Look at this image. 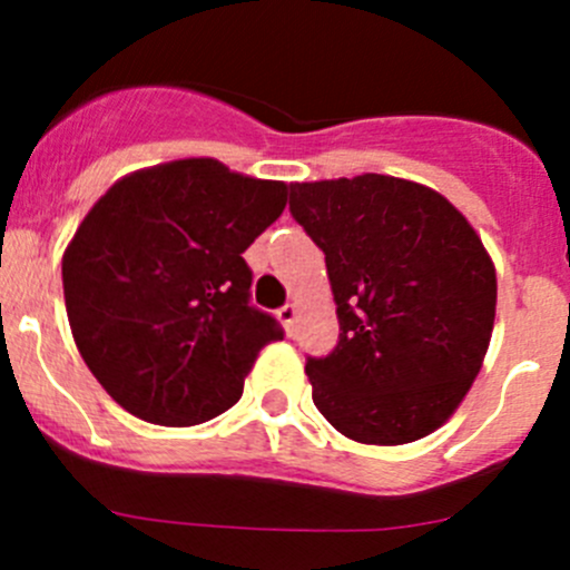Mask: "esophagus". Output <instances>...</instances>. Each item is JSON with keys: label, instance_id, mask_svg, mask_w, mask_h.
Returning <instances> with one entry per match:
<instances>
[{"label": "esophagus", "instance_id": "esophagus-1", "mask_svg": "<svg viewBox=\"0 0 570 570\" xmlns=\"http://www.w3.org/2000/svg\"><path fill=\"white\" fill-rule=\"evenodd\" d=\"M278 320L284 322V327L289 333H295V322H297V306H292V303H286L284 308L278 312Z\"/></svg>", "mask_w": 570, "mask_h": 570}]
</instances>
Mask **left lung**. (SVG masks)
<instances>
[{
    "instance_id": "left-lung-1",
    "label": "left lung",
    "mask_w": 570,
    "mask_h": 570,
    "mask_svg": "<svg viewBox=\"0 0 570 570\" xmlns=\"http://www.w3.org/2000/svg\"><path fill=\"white\" fill-rule=\"evenodd\" d=\"M289 212L325 253L338 344L308 358L312 400L358 444L435 433L480 375L497 320V267L433 187L361 174L292 184Z\"/></svg>"
}]
</instances>
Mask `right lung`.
<instances>
[{
    "label": "right lung",
    "mask_w": 570,
    "mask_h": 570,
    "mask_svg": "<svg viewBox=\"0 0 570 570\" xmlns=\"http://www.w3.org/2000/svg\"><path fill=\"white\" fill-rule=\"evenodd\" d=\"M284 181L212 157L170 159L112 184L62 253L79 355L131 416L209 422L243 396L281 327L248 303L243 253L286 209Z\"/></svg>",
    "instance_id": "obj_1"
}]
</instances>
